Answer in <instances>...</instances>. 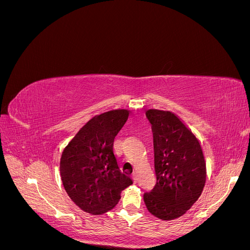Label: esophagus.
<instances>
[{
    "label": "esophagus",
    "mask_w": 250,
    "mask_h": 250,
    "mask_svg": "<svg viewBox=\"0 0 250 250\" xmlns=\"http://www.w3.org/2000/svg\"><path fill=\"white\" fill-rule=\"evenodd\" d=\"M131 178L133 179V183H135V181H137V173L135 172L131 173Z\"/></svg>",
    "instance_id": "esophagus-1"
}]
</instances>
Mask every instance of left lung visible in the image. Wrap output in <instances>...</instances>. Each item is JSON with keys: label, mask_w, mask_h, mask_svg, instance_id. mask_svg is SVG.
Segmentation results:
<instances>
[{"label": "left lung", "mask_w": 250, "mask_h": 250, "mask_svg": "<svg viewBox=\"0 0 250 250\" xmlns=\"http://www.w3.org/2000/svg\"><path fill=\"white\" fill-rule=\"evenodd\" d=\"M156 184L144 194L151 214L170 221L186 214L206 186L207 163L199 140L176 113L150 108Z\"/></svg>", "instance_id": "left-lung-1"}]
</instances>
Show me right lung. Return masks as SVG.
Returning <instances> with one entry per match:
<instances>
[{
  "label": "right lung",
  "mask_w": 250,
  "mask_h": 250,
  "mask_svg": "<svg viewBox=\"0 0 250 250\" xmlns=\"http://www.w3.org/2000/svg\"><path fill=\"white\" fill-rule=\"evenodd\" d=\"M130 110L112 109L96 115L83 125L60 156V178L69 197L92 215L106 213L117 206L121 192L132 185L120 170L113 141Z\"/></svg>",
  "instance_id": "obj_1"
}]
</instances>
